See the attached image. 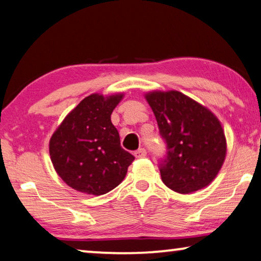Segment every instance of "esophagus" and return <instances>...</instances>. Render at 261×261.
<instances>
[{
	"instance_id": "34e87169",
	"label": "esophagus",
	"mask_w": 261,
	"mask_h": 261,
	"mask_svg": "<svg viewBox=\"0 0 261 261\" xmlns=\"http://www.w3.org/2000/svg\"><path fill=\"white\" fill-rule=\"evenodd\" d=\"M134 154L136 158H144V156H146V150L145 148H139V150L135 151Z\"/></svg>"
}]
</instances>
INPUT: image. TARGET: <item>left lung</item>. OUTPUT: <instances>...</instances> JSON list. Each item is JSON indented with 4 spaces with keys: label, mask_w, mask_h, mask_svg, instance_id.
Here are the masks:
<instances>
[{
    "label": "left lung",
    "mask_w": 261,
    "mask_h": 261,
    "mask_svg": "<svg viewBox=\"0 0 261 261\" xmlns=\"http://www.w3.org/2000/svg\"><path fill=\"white\" fill-rule=\"evenodd\" d=\"M144 96L167 144L160 164L163 182L180 194L212 184L226 156V138L217 116L177 90H152Z\"/></svg>",
    "instance_id": "1"
}]
</instances>
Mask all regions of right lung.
<instances>
[{
    "label": "right lung",
    "mask_w": 261,
    "mask_h": 261,
    "mask_svg": "<svg viewBox=\"0 0 261 261\" xmlns=\"http://www.w3.org/2000/svg\"><path fill=\"white\" fill-rule=\"evenodd\" d=\"M124 93L90 94L64 118L49 139L57 174L66 185L89 195L117 187L135 156L123 150L111 114Z\"/></svg>",
    "instance_id": "right-lung-1"
}]
</instances>
